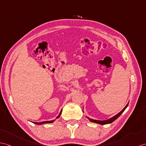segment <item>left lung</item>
Here are the masks:
<instances>
[{"label": "left lung", "mask_w": 146, "mask_h": 146, "mask_svg": "<svg viewBox=\"0 0 146 146\" xmlns=\"http://www.w3.org/2000/svg\"><path fill=\"white\" fill-rule=\"evenodd\" d=\"M128 104L129 103H127V104L126 105L125 107H124L121 111L119 113H118V114H116V115H115L114 116L111 117V118H110V119H106V120H97V119H92V118H90L89 117H88L87 116H86L87 118L89 119L90 121L91 122H93V123H97V124H102V125H104V124H110V123H113V121H114L115 120H116L117 118H118V117L122 114V113H123V111H124V110H126V108L127 107V106H128ZM83 112L84 111V110H83Z\"/></svg>", "instance_id": "8db88e82"}]
</instances>
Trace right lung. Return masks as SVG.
<instances>
[{
    "instance_id": "right-lung-1",
    "label": "right lung",
    "mask_w": 146,
    "mask_h": 146,
    "mask_svg": "<svg viewBox=\"0 0 146 146\" xmlns=\"http://www.w3.org/2000/svg\"><path fill=\"white\" fill-rule=\"evenodd\" d=\"M61 113H62V110H61V112H60V113H59V115L56 117V118L55 119H53V120H51V121H42V122H40V123H37V122H33V123L36 124H47V123H52L54 122V121H55L56 119H58V118H59L60 116H61Z\"/></svg>"
}]
</instances>
